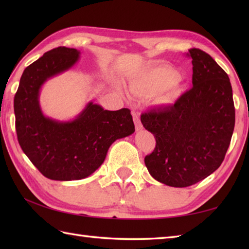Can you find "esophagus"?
<instances>
[{
	"mask_svg": "<svg viewBox=\"0 0 249 249\" xmlns=\"http://www.w3.org/2000/svg\"><path fill=\"white\" fill-rule=\"evenodd\" d=\"M133 118H134V122H135L136 129H137V130H140V129H142L141 121H140V119H139V115H138V113H137L136 111H133Z\"/></svg>",
	"mask_w": 249,
	"mask_h": 249,
	"instance_id": "1",
	"label": "esophagus"
}]
</instances>
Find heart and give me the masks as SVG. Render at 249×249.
Returning <instances> with one entry per match:
<instances>
[{"instance_id":"obj_1","label":"heart","mask_w":249,"mask_h":249,"mask_svg":"<svg viewBox=\"0 0 249 249\" xmlns=\"http://www.w3.org/2000/svg\"><path fill=\"white\" fill-rule=\"evenodd\" d=\"M176 80V73L165 70H157L151 71L149 75L139 80L131 81L129 84L130 91L135 94H142L146 92H156L168 87ZM172 99V93L167 92L160 95V103L168 104Z\"/></svg>"}]
</instances>
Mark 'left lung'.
Here are the masks:
<instances>
[{
    "instance_id": "left-lung-1",
    "label": "left lung",
    "mask_w": 249,
    "mask_h": 249,
    "mask_svg": "<svg viewBox=\"0 0 249 249\" xmlns=\"http://www.w3.org/2000/svg\"><path fill=\"white\" fill-rule=\"evenodd\" d=\"M193 88L174 105L141 114L143 127L156 139L144 158L156 181L187 187L212 174L223 162L235 123L229 77L214 59L198 48L188 50Z\"/></svg>"
}]
</instances>
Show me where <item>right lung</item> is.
Returning <instances> with one entry per match:
<instances>
[{"mask_svg":"<svg viewBox=\"0 0 249 249\" xmlns=\"http://www.w3.org/2000/svg\"><path fill=\"white\" fill-rule=\"evenodd\" d=\"M80 51L57 47L25 68L14 99L16 131L21 149L44 177L54 181L88 178L102 166L110 145L135 131L130 110H104L87 105L75 120L47 118L39 106L41 86L70 70Z\"/></svg>","mask_w":249,"mask_h":249,"instance_id":"add662e5","label":"right lung"}]
</instances>
